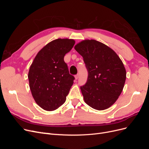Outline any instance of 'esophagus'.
I'll use <instances>...</instances> for the list:
<instances>
[{"instance_id":"obj_1","label":"esophagus","mask_w":149,"mask_h":149,"mask_svg":"<svg viewBox=\"0 0 149 149\" xmlns=\"http://www.w3.org/2000/svg\"><path fill=\"white\" fill-rule=\"evenodd\" d=\"M78 78H79V74H76V75H75V79H78Z\"/></svg>"}]
</instances>
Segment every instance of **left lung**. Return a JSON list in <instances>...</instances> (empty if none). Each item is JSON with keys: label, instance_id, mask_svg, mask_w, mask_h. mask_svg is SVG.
I'll use <instances>...</instances> for the list:
<instances>
[{"label": "left lung", "instance_id": "8db88e82", "mask_svg": "<svg viewBox=\"0 0 149 149\" xmlns=\"http://www.w3.org/2000/svg\"><path fill=\"white\" fill-rule=\"evenodd\" d=\"M74 48L83 58L88 72L87 81L80 87L85 102L96 110H104L123 91L126 71L116 52L94 40H86Z\"/></svg>", "mask_w": 149, "mask_h": 149}]
</instances>
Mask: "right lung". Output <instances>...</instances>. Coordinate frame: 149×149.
Masks as SVG:
<instances>
[{
  "label": "right lung",
  "mask_w": 149,
  "mask_h": 149,
  "mask_svg": "<svg viewBox=\"0 0 149 149\" xmlns=\"http://www.w3.org/2000/svg\"><path fill=\"white\" fill-rule=\"evenodd\" d=\"M74 43L71 39L53 40L38 53L30 66V91L35 102L45 110H55L66 101L74 77L70 74L64 56Z\"/></svg>",
  "instance_id": "obj_1"
}]
</instances>
